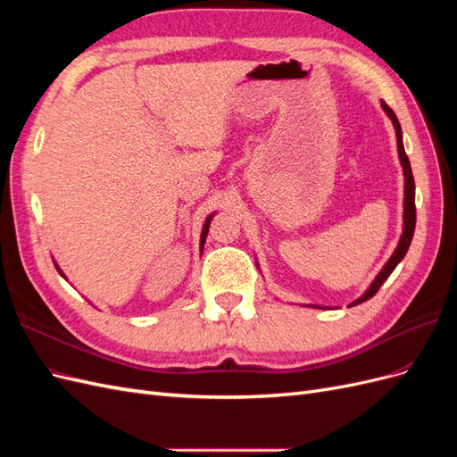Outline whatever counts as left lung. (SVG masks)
<instances>
[{
  "label": "left lung",
  "mask_w": 457,
  "mask_h": 457,
  "mask_svg": "<svg viewBox=\"0 0 457 457\" xmlns=\"http://www.w3.org/2000/svg\"><path fill=\"white\" fill-rule=\"evenodd\" d=\"M383 110L386 112L395 123V129H396V143H398V156H400V163H403L404 168V177H406V187H404V230H403V237H400V242L396 245L395 253L391 255V259L386 261V265L381 269V272L378 274V278L371 282V286L366 289V294L362 297H358L354 303H351V307L358 305V303H364L370 297H373L378 294V289L383 286V282L389 278L391 272L396 269V265L400 261L404 259L408 247L411 244L413 238V228H416V183H413V175H411V168H410V160L404 152V145H403V129H400V123L395 116L393 110L386 106V103H381Z\"/></svg>",
  "instance_id": "obj_1"
}]
</instances>
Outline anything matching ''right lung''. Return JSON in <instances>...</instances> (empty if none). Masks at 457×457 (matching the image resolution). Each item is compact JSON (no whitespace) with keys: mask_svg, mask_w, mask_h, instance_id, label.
<instances>
[{"mask_svg":"<svg viewBox=\"0 0 457 457\" xmlns=\"http://www.w3.org/2000/svg\"><path fill=\"white\" fill-rule=\"evenodd\" d=\"M210 223H212V215L207 217V220H205V225H204V230H202V242H200V245H202V250H204V242H205V237H207V230H210ZM59 269V267H57ZM61 272V270H59ZM62 274V272H61Z\"/></svg>","mask_w":457,"mask_h":457,"instance_id":"right-lung-1","label":"right lung"}]
</instances>
